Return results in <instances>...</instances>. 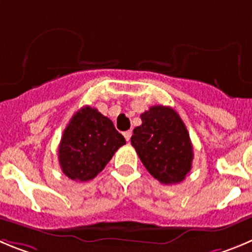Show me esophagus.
<instances>
[{"instance_id": "esophagus-1", "label": "esophagus", "mask_w": 252, "mask_h": 252, "mask_svg": "<svg viewBox=\"0 0 252 252\" xmlns=\"http://www.w3.org/2000/svg\"><path fill=\"white\" fill-rule=\"evenodd\" d=\"M123 135H124V138H126V142H129V140H130V137H131V130L124 131Z\"/></svg>"}]
</instances>
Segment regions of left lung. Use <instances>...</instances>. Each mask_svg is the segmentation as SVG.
Returning a JSON list of instances; mask_svg holds the SVG:
<instances>
[{
	"label": "left lung",
	"instance_id": "8db88e82",
	"mask_svg": "<svg viewBox=\"0 0 252 252\" xmlns=\"http://www.w3.org/2000/svg\"><path fill=\"white\" fill-rule=\"evenodd\" d=\"M142 126L131 135L143 165L161 184H178L191 170L192 145L179 114L170 107L154 105L142 115Z\"/></svg>",
	"mask_w": 252,
	"mask_h": 252
}]
</instances>
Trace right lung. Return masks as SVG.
<instances>
[{"instance_id":"obj_1","label":"right lung","mask_w":252,"mask_h":252,"mask_svg":"<svg viewBox=\"0 0 252 252\" xmlns=\"http://www.w3.org/2000/svg\"><path fill=\"white\" fill-rule=\"evenodd\" d=\"M126 139L112 121L86 105L73 115L63 131L58 160L63 174L76 182H88L104 169Z\"/></svg>"}]
</instances>
